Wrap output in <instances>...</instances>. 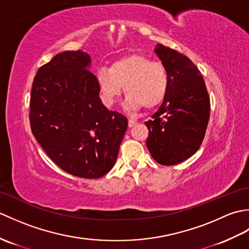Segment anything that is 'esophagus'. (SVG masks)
I'll return each mask as SVG.
<instances>
[{
    "mask_svg": "<svg viewBox=\"0 0 249 249\" xmlns=\"http://www.w3.org/2000/svg\"><path fill=\"white\" fill-rule=\"evenodd\" d=\"M136 124H137V121H134V120H131V119L128 120V126H129V127H133V126H135Z\"/></svg>",
    "mask_w": 249,
    "mask_h": 249,
    "instance_id": "esophagus-1",
    "label": "esophagus"
}]
</instances>
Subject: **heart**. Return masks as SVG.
I'll return each instance as SVG.
<instances>
[{"mask_svg": "<svg viewBox=\"0 0 249 249\" xmlns=\"http://www.w3.org/2000/svg\"><path fill=\"white\" fill-rule=\"evenodd\" d=\"M97 82L104 103L112 106L122 89L127 95L126 107L131 110L146 109L160 105L169 89L166 66L160 61H151L143 54H129L114 61L109 68L97 71Z\"/></svg>", "mask_w": 249, "mask_h": 249, "instance_id": "b5f03b06", "label": "heart"}]
</instances>
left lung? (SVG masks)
<instances>
[{"label":"left lung","mask_w":249,"mask_h":249,"mask_svg":"<svg viewBox=\"0 0 249 249\" xmlns=\"http://www.w3.org/2000/svg\"><path fill=\"white\" fill-rule=\"evenodd\" d=\"M155 52L166 66L169 89L160 109L145 122L146 146L158 163L172 166L192 157L202 143L210 97L201 72L186 55L160 44Z\"/></svg>","instance_id":"1"}]
</instances>
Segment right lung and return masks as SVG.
<instances>
[{"mask_svg":"<svg viewBox=\"0 0 249 249\" xmlns=\"http://www.w3.org/2000/svg\"><path fill=\"white\" fill-rule=\"evenodd\" d=\"M86 52L65 51L41 66L30 102L32 133L62 170L98 178L114 166L128 122L99 98Z\"/></svg>","mask_w":249,"mask_h":249,"instance_id":"right-lung-1","label":"right lung"}]
</instances>
